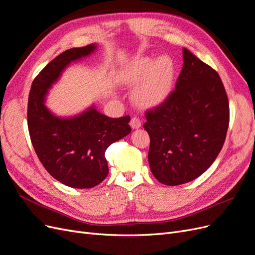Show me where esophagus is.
I'll use <instances>...</instances> for the list:
<instances>
[{
    "label": "esophagus",
    "instance_id": "34e87169",
    "mask_svg": "<svg viewBox=\"0 0 255 255\" xmlns=\"http://www.w3.org/2000/svg\"><path fill=\"white\" fill-rule=\"evenodd\" d=\"M129 125H130V127H132V128H138L141 127V120L135 116V117L130 119Z\"/></svg>",
    "mask_w": 255,
    "mask_h": 255
}]
</instances>
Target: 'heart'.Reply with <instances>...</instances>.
<instances>
[{"instance_id":"obj_1","label":"heart","mask_w":255,"mask_h":255,"mask_svg":"<svg viewBox=\"0 0 255 255\" xmlns=\"http://www.w3.org/2000/svg\"><path fill=\"white\" fill-rule=\"evenodd\" d=\"M174 65L170 57H138L126 67L122 72L123 81L138 84L134 97L142 106H154L168 97L172 87Z\"/></svg>"}]
</instances>
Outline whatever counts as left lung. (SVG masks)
I'll return each instance as SVG.
<instances>
[{"mask_svg": "<svg viewBox=\"0 0 255 255\" xmlns=\"http://www.w3.org/2000/svg\"><path fill=\"white\" fill-rule=\"evenodd\" d=\"M183 61L175 88L144 114L151 171L169 186L195 180L211 167L230 121L229 100L217 71L186 48Z\"/></svg>", "mask_w": 255, "mask_h": 255, "instance_id": "1", "label": "left lung"}]
</instances>
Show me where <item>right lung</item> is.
I'll return each instance as SVG.
<instances>
[{
    "label": "right lung",
    "mask_w": 255,
    "mask_h": 255,
    "mask_svg": "<svg viewBox=\"0 0 255 255\" xmlns=\"http://www.w3.org/2000/svg\"><path fill=\"white\" fill-rule=\"evenodd\" d=\"M96 44L63 52L33 81L27 104L30 141L42 166L54 179L73 188H91L109 174L105 151L130 133L129 116L110 118L95 107L74 118H58L44 105V98L64 69L87 56Z\"/></svg>",
    "instance_id": "add662e5"
}]
</instances>
